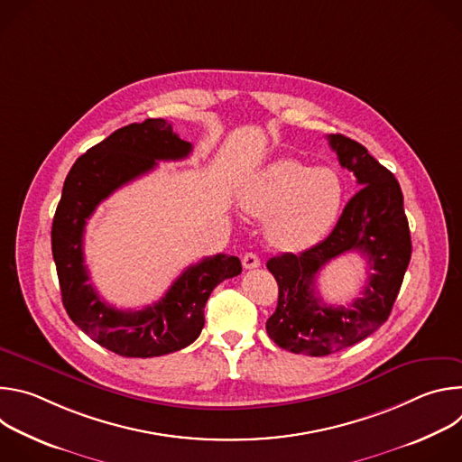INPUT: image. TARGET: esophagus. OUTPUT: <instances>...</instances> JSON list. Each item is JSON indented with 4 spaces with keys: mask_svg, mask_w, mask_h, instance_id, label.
Returning a JSON list of instances; mask_svg holds the SVG:
<instances>
[{
    "mask_svg": "<svg viewBox=\"0 0 462 462\" xmlns=\"http://www.w3.org/2000/svg\"><path fill=\"white\" fill-rule=\"evenodd\" d=\"M241 263H243V269H246V271L257 269V267L261 265V261H259V257H257V255H255L254 252H246V254L243 255Z\"/></svg>",
    "mask_w": 462,
    "mask_h": 462,
    "instance_id": "1",
    "label": "esophagus"
}]
</instances>
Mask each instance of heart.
Returning a JSON list of instances; mask_svg holds the SVG:
<instances>
[{"label":"heart","mask_w":462,"mask_h":462,"mask_svg":"<svg viewBox=\"0 0 462 462\" xmlns=\"http://www.w3.org/2000/svg\"><path fill=\"white\" fill-rule=\"evenodd\" d=\"M344 199L340 177L328 168H309L278 159L263 168L243 193V207L267 219V237L280 250L316 245L338 219Z\"/></svg>","instance_id":"heart-1"}]
</instances>
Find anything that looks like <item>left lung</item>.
<instances>
[{"label": "left lung", "mask_w": 462, "mask_h": 462, "mask_svg": "<svg viewBox=\"0 0 462 462\" xmlns=\"http://www.w3.org/2000/svg\"><path fill=\"white\" fill-rule=\"evenodd\" d=\"M327 139L342 168L353 171L362 188L323 241L298 255L282 254L267 261L280 291L267 333L282 349L307 356L337 353L374 333L391 314L411 259L399 180L356 141L344 135ZM347 251L368 259L363 298L347 308L325 306L315 291V278L327 262Z\"/></svg>", "instance_id": "obj_1"}]
</instances>
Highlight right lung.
Returning a JSON list of instances; mask_svg holds the SVG:
<instances>
[{
  "label": "right lung",
  "mask_w": 462,
  "mask_h": 462,
  "mask_svg": "<svg viewBox=\"0 0 462 462\" xmlns=\"http://www.w3.org/2000/svg\"><path fill=\"white\" fill-rule=\"evenodd\" d=\"M189 152L191 144L173 134L168 120L148 118L116 129L79 157L65 177L51 230L61 301L91 340L120 356H162L195 342L212 291L241 274L236 255L205 257L188 267L157 303L141 310L107 305L89 283L84 232L97 207L115 189L152 171L157 161H180Z\"/></svg>",
  "instance_id": "right-lung-1"
}]
</instances>
